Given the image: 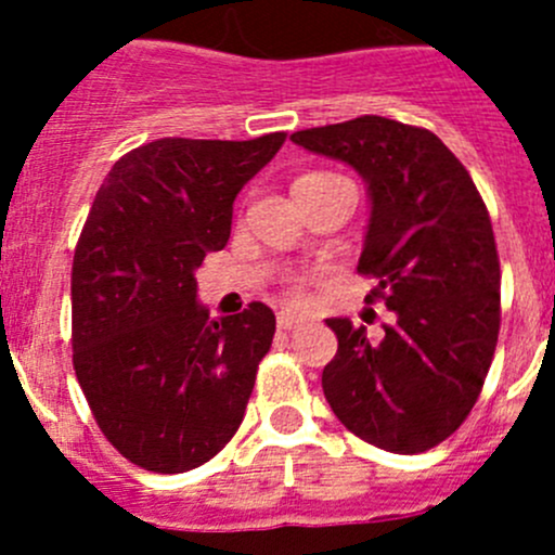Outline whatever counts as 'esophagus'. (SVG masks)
<instances>
[{
  "label": "esophagus",
  "mask_w": 555,
  "mask_h": 555,
  "mask_svg": "<svg viewBox=\"0 0 555 555\" xmlns=\"http://www.w3.org/2000/svg\"><path fill=\"white\" fill-rule=\"evenodd\" d=\"M304 322V317H300L298 311H289V309H284V311H279L276 313V324L282 330H293V327H298V324Z\"/></svg>",
  "instance_id": "1"
}]
</instances>
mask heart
Listing matches in <instances>:
<instances>
[{"label":"heart","mask_w":555,"mask_h":555,"mask_svg":"<svg viewBox=\"0 0 555 555\" xmlns=\"http://www.w3.org/2000/svg\"><path fill=\"white\" fill-rule=\"evenodd\" d=\"M333 177V173H304V177L298 179V182L295 184H306V182H317V179H330Z\"/></svg>","instance_id":"1"}]
</instances>
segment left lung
<instances>
[{
    "mask_svg": "<svg viewBox=\"0 0 555 555\" xmlns=\"http://www.w3.org/2000/svg\"><path fill=\"white\" fill-rule=\"evenodd\" d=\"M295 144L340 160L371 198L357 271L367 300L395 311L384 338L327 319L338 354L322 389L346 429L391 453L443 443L473 411L500 335V257L478 188L427 128L378 115L295 131Z\"/></svg>",
    "mask_w": 555,
    "mask_h": 555,
    "instance_id": "obj_1",
    "label": "left lung"
}]
</instances>
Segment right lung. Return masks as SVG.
<instances>
[{"instance_id":"right-lung-1","label":"right lung","mask_w":555,"mask_h":555,"mask_svg":"<svg viewBox=\"0 0 555 555\" xmlns=\"http://www.w3.org/2000/svg\"><path fill=\"white\" fill-rule=\"evenodd\" d=\"M282 144L155 139L93 198L72 262V360L106 440L150 473L209 462L242 424L276 317L249 304L211 322L195 268L228 244L233 201Z\"/></svg>"}]
</instances>
